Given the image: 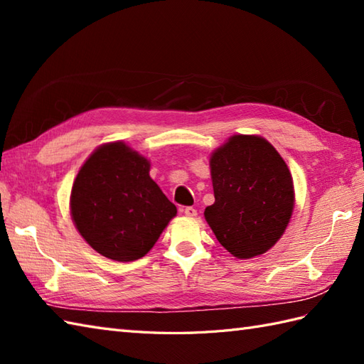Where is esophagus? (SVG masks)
Wrapping results in <instances>:
<instances>
[{"label": "esophagus", "instance_id": "34e87169", "mask_svg": "<svg viewBox=\"0 0 364 364\" xmlns=\"http://www.w3.org/2000/svg\"><path fill=\"white\" fill-rule=\"evenodd\" d=\"M184 215H186V218L194 219V218H197V210H196V208H192V206L184 208Z\"/></svg>", "mask_w": 364, "mask_h": 364}]
</instances>
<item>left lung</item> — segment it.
Returning a JSON list of instances; mask_svg holds the SVG:
<instances>
[{"label": "left lung", "mask_w": 364, "mask_h": 364, "mask_svg": "<svg viewBox=\"0 0 364 364\" xmlns=\"http://www.w3.org/2000/svg\"><path fill=\"white\" fill-rule=\"evenodd\" d=\"M215 202L205 219L218 241L239 259L278 242L296 203L292 175L275 146L257 134H235L210 156Z\"/></svg>", "instance_id": "obj_1"}]
</instances>
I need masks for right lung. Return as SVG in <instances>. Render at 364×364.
<instances>
[{"label": "right lung", "mask_w": 364, "mask_h": 364, "mask_svg": "<svg viewBox=\"0 0 364 364\" xmlns=\"http://www.w3.org/2000/svg\"><path fill=\"white\" fill-rule=\"evenodd\" d=\"M70 215L92 249L127 262L151 250L176 206L151 180L150 161L115 141L84 161L72 186Z\"/></svg>", "instance_id": "add662e5"}]
</instances>
